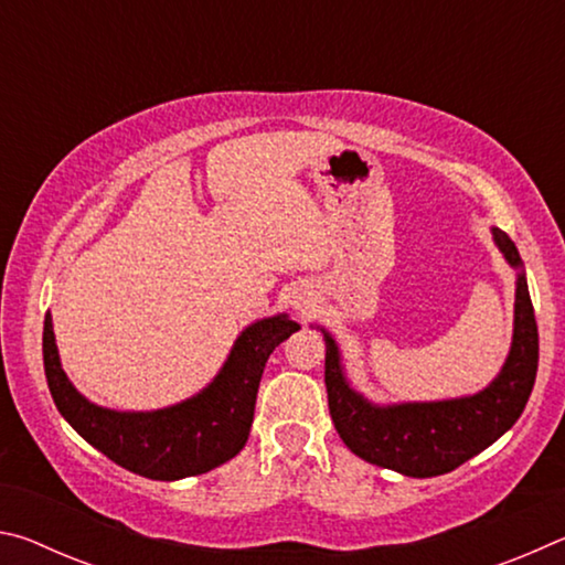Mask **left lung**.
Listing matches in <instances>:
<instances>
[{
	"label": "left lung",
	"mask_w": 565,
	"mask_h": 565,
	"mask_svg": "<svg viewBox=\"0 0 565 565\" xmlns=\"http://www.w3.org/2000/svg\"><path fill=\"white\" fill-rule=\"evenodd\" d=\"M493 238L505 262L521 269L519 248L511 238L499 228H493ZM323 339L329 411L343 444L363 461L414 478L454 471L509 431L523 414L539 371V327L523 271L515 281L511 353L491 386L476 396L434 404L374 406L343 379L337 341L329 333H323Z\"/></svg>",
	"instance_id": "left-lung-1"
}]
</instances>
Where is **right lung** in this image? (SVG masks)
Listing matches in <instances>:
<instances>
[{"instance_id": "right-lung-1", "label": "right lung", "mask_w": 565, "mask_h": 565, "mask_svg": "<svg viewBox=\"0 0 565 565\" xmlns=\"http://www.w3.org/2000/svg\"><path fill=\"white\" fill-rule=\"evenodd\" d=\"M301 327L286 313L256 321L236 339L218 376L184 404L129 414L89 404L62 371L52 317H44V374L60 414L114 463L154 481L199 476L242 451L266 361Z\"/></svg>"}]
</instances>
